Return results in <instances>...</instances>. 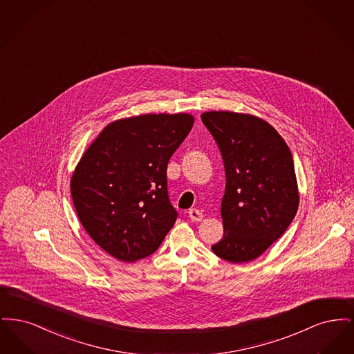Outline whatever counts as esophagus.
Listing matches in <instances>:
<instances>
[{
  "instance_id": "obj_1",
  "label": "esophagus",
  "mask_w": 354,
  "mask_h": 354,
  "mask_svg": "<svg viewBox=\"0 0 354 354\" xmlns=\"http://www.w3.org/2000/svg\"><path fill=\"white\" fill-rule=\"evenodd\" d=\"M188 216H189V219L192 220V221H195V223H198V221H201L203 219V214L199 211V209H196V208H192V209H189L188 211Z\"/></svg>"
}]
</instances>
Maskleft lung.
<instances>
[{
  "label": "left lung",
  "instance_id": "left-lung-1",
  "mask_svg": "<svg viewBox=\"0 0 354 354\" xmlns=\"http://www.w3.org/2000/svg\"><path fill=\"white\" fill-rule=\"evenodd\" d=\"M225 169L224 236L212 251L230 263L259 257L295 219L299 192L284 139L263 119L230 111L203 113Z\"/></svg>",
  "mask_w": 354,
  "mask_h": 354
}]
</instances>
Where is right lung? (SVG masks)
<instances>
[{"mask_svg": "<svg viewBox=\"0 0 354 354\" xmlns=\"http://www.w3.org/2000/svg\"><path fill=\"white\" fill-rule=\"evenodd\" d=\"M192 124L189 114L113 122L74 171L70 189L78 218L102 250L120 261L152 254L175 224L167 165Z\"/></svg>", "mask_w": 354, "mask_h": 354, "instance_id": "obj_1", "label": "right lung"}]
</instances>
